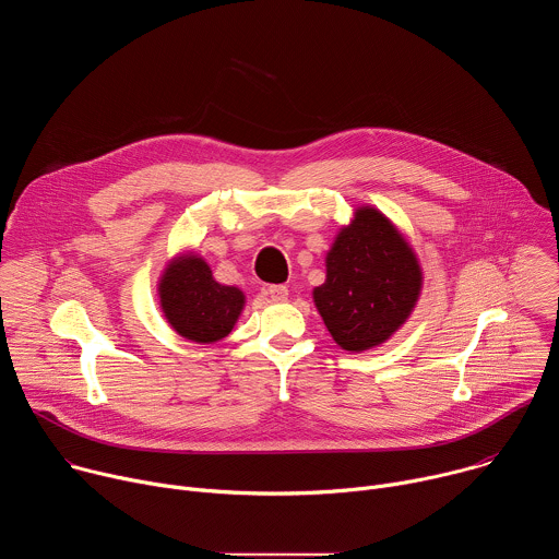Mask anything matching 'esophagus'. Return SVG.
<instances>
[{"instance_id":"esophagus-1","label":"esophagus","mask_w":559,"mask_h":559,"mask_svg":"<svg viewBox=\"0 0 559 559\" xmlns=\"http://www.w3.org/2000/svg\"><path fill=\"white\" fill-rule=\"evenodd\" d=\"M263 296H267L272 302H285L287 296H289V289L285 285H265L263 289Z\"/></svg>"}]
</instances>
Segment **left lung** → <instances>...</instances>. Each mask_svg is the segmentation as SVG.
Wrapping results in <instances>:
<instances>
[{
	"label": "left lung",
	"mask_w": 559,
	"mask_h": 559,
	"mask_svg": "<svg viewBox=\"0 0 559 559\" xmlns=\"http://www.w3.org/2000/svg\"><path fill=\"white\" fill-rule=\"evenodd\" d=\"M325 263L328 278L313 289V302L343 349L378 347L405 325L423 289V270L405 236L380 210L358 207Z\"/></svg>",
	"instance_id": "8db88e82"
}]
</instances>
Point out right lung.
<instances>
[{
	"label": "right lung",
	"mask_w": 559,
	"mask_h": 559,
	"mask_svg": "<svg viewBox=\"0 0 559 559\" xmlns=\"http://www.w3.org/2000/svg\"><path fill=\"white\" fill-rule=\"evenodd\" d=\"M158 300L170 328L203 345L223 341L246 307L243 292L216 283L210 265L192 252L173 259L164 270Z\"/></svg>",
	"instance_id": "add662e5"
}]
</instances>
